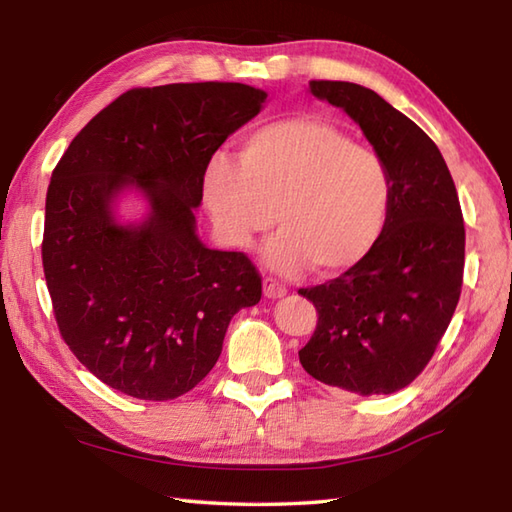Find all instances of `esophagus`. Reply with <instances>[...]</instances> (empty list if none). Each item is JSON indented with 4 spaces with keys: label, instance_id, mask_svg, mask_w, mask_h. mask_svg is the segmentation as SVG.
Wrapping results in <instances>:
<instances>
[{
    "label": "esophagus",
    "instance_id": "esophagus-1",
    "mask_svg": "<svg viewBox=\"0 0 512 512\" xmlns=\"http://www.w3.org/2000/svg\"><path fill=\"white\" fill-rule=\"evenodd\" d=\"M263 291H265L267 298H282V295H287V287L282 285V282H278L276 278H271V276H267L263 280Z\"/></svg>",
    "mask_w": 512,
    "mask_h": 512
}]
</instances>
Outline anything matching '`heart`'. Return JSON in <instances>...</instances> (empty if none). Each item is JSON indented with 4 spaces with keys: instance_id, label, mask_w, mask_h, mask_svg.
<instances>
[{
    "instance_id": "1",
    "label": "heart",
    "mask_w": 512,
    "mask_h": 512,
    "mask_svg": "<svg viewBox=\"0 0 512 512\" xmlns=\"http://www.w3.org/2000/svg\"><path fill=\"white\" fill-rule=\"evenodd\" d=\"M203 201L227 245L249 249L276 223L267 263L311 265L335 276L359 265L385 230L390 170L377 151L320 116L269 122L238 144V160L214 155L203 170Z\"/></svg>"
}]
</instances>
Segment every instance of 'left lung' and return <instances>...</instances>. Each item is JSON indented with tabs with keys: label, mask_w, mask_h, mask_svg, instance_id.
Listing matches in <instances>:
<instances>
[{
	"label": "left lung",
	"mask_w": 512,
	"mask_h": 512,
	"mask_svg": "<svg viewBox=\"0 0 512 512\" xmlns=\"http://www.w3.org/2000/svg\"><path fill=\"white\" fill-rule=\"evenodd\" d=\"M311 94L355 120L392 179L385 230L359 265L300 289L317 326L298 355L313 379L361 396L410 385L456 311L464 223L456 184L434 140L368 87L311 81Z\"/></svg>",
	"instance_id": "obj_1"
}]
</instances>
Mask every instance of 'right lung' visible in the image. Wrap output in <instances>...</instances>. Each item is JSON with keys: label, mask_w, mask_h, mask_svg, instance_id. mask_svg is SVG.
<instances>
[{"label": "right lung", "mask_w": 512, "mask_h": 512, "mask_svg": "<svg viewBox=\"0 0 512 512\" xmlns=\"http://www.w3.org/2000/svg\"><path fill=\"white\" fill-rule=\"evenodd\" d=\"M265 98L243 83L129 89L52 170L41 258L54 317L109 388L142 401L190 392L217 363L234 313L263 295L243 252L199 241L195 208L212 155ZM131 185L152 212L122 226L112 206Z\"/></svg>", "instance_id": "1"}]
</instances>
